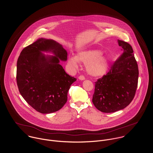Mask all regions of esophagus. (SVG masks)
<instances>
[{
	"label": "esophagus",
	"instance_id": "obj_1",
	"mask_svg": "<svg viewBox=\"0 0 153 153\" xmlns=\"http://www.w3.org/2000/svg\"><path fill=\"white\" fill-rule=\"evenodd\" d=\"M78 78H79L80 80H84V79H85V76H84V75H80V76L78 77Z\"/></svg>",
	"mask_w": 153,
	"mask_h": 153
}]
</instances>
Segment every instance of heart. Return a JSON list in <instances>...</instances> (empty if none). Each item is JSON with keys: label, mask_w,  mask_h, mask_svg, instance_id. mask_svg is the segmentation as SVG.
Wrapping results in <instances>:
<instances>
[{"label": "heart", "mask_w": 153, "mask_h": 153, "mask_svg": "<svg viewBox=\"0 0 153 153\" xmlns=\"http://www.w3.org/2000/svg\"><path fill=\"white\" fill-rule=\"evenodd\" d=\"M102 52L98 49H91L78 53L76 57H69L68 63L73 68H77L78 61L87 66L88 73L94 76H100L106 74L109 68L108 59L102 55Z\"/></svg>", "instance_id": "1"}]
</instances>
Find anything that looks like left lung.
<instances>
[{
  "instance_id": "left-lung-1",
  "label": "left lung",
  "mask_w": 153,
  "mask_h": 153,
  "mask_svg": "<svg viewBox=\"0 0 153 153\" xmlns=\"http://www.w3.org/2000/svg\"><path fill=\"white\" fill-rule=\"evenodd\" d=\"M124 52L109 72L95 82L92 102L102 112H114L127 107L134 98L138 85V68L128 43L118 40Z\"/></svg>"
}]
</instances>
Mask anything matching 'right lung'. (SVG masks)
Here are the masks:
<instances>
[{
  "instance_id": "obj_1",
  "label": "right lung",
  "mask_w": 153,
  "mask_h": 153,
  "mask_svg": "<svg viewBox=\"0 0 153 153\" xmlns=\"http://www.w3.org/2000/svg\"><path fill=\"white\" fill-rule=\"evenodd\" d=\"M42 51H52L54 57ZM67 60V52L56 42L40 38L23 48L18 58L16 82L24 100L36 111L49 114L61 109L67 101L71 84L76 79L59 64Z\"/></svg>"
}]
</instances>
